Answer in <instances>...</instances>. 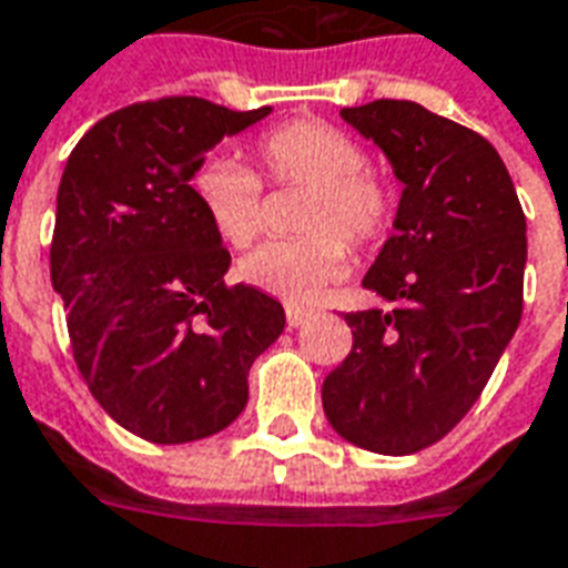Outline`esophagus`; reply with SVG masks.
<instances>
[{
	"label": "esophagus",
	"instance_id": "esophagus-1",
	"mask_svg": "<svg viewBox=\"0 0 568 568\" xmlns=\"http://www.w3.org/2000/svg\"><path fill=\"white\" fill-rule=\"evenodd\" d=\"M306 318H310L306 310H297V306H288V310H285V322H288V327H301Z\"/></svg>",
	"mask_w": 568,
	"mask_h": 568
}]
</instances>
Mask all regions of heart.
<instances>
[{"instance_id": "b5f03b06", "label": "heart", "mask_w": 568, "mask_h": 568, "mask_svg": "<svg viewBox=\"0 0 568 568\" xmlns=\"http://www.w3.org/2000/svg\"><path fill=\"white\" fill-rule=\"evenodd\" d=\"M255 162L273 186L310 189L304 241H271L241 262L252 288L283 304L318 301L346 271V246H367L390 216V195L367 171V153L348 132L327 123H288L255 144ZM195 201L210 229L229 246H250L262 229V183L234 159H207L192 178Z\"/></svg>"}]
</instances>
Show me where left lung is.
I'll return each instance as SVG.
<instances>
[{
    "label": "left lung",
    "mask_w": 568,
    "mask_h": 568,
    "mask_svg": "<svg viewBox=\"0 0 568 568\" xmlns=\"http://www.w3.org/2000/svg\"><path fill=\"white\" fill-rule=\"evenodd\" d=\"M403 183L394 234L346 313L352 352L322 385L331 427L376 455H413L455 427L490 379L524 310L527 220L485 138L415 102L343 108Z\"/></svg>",
    "instance_id": "left-lung-1"
}]
</instances>
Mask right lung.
I'll return each instance as SVG.
<instances>
[{
    "mask_svg": "<svg viewBox=\"0 0 568 568\" xmlns=\"http://www.w3.org/2000/svg\"><path fill=\"white\" fill-rule=\"evenodd\" d=\"M271 111L195 95L132 104L65 162L50 280L92 397L141 439L225 430L250 400L252 361L283 334L280 301L225 285L231 255L192 192L210 150Z\"/></svg>",
    "mask_w": 568,
    "mask_h": 568,
    "instance_id": "1",
    "label": "right lung"
}]
</instances>
